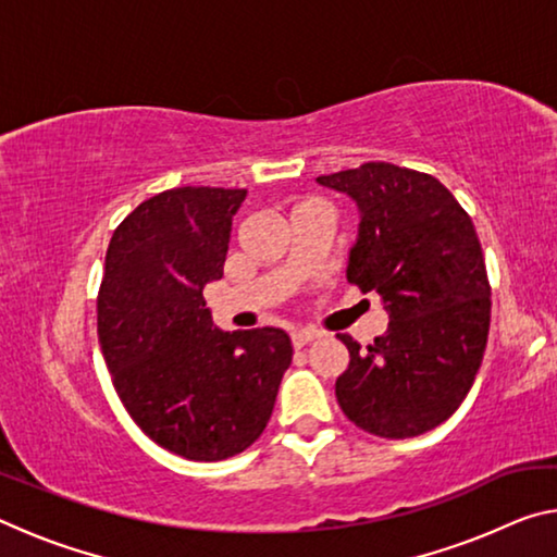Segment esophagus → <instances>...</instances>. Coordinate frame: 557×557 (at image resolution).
<instances>
[{"label":"esophagus","mask_w":557,"mask_h":557,"mask_svg":"<svg viewBox=\"0 0 557 557\" xmlns=\"http://www.w3.org/2000/svg\"><path fill=\"white\" fill-rule=\"evenodd\" d=\"M317 336H319L317 332H307V329H301V332H292V334H289V338H292V346H295V348L307 346L309 342H314Z\"/></svg>","instance_id":"esophagus-1"}]
</instances>
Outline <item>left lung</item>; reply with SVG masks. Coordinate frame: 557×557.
Returning a JSON list of instances; mask_svg holds the SVG:
<instances>
[{"instance_id":"obj_1","label":"left lung","mask_w":557,"mask_h":557,"mask_svg":"<svg viewBox=\"0 0 557 557\" xmlns=\"http://www.w3.org/2000/svg\"><path fill=\"white\" fill-rule=\"evenodd\" d=\"M361 213L346 280L379 292L388 329L361 351L348 334L336 400L356 428L405 440L455 412L482 366L492 287L474 223L435 176L369 162L329 176Z\"/></svg>"}]
</instances>
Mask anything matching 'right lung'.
<instances>
[{
    "label": "right lung",
    "instance_id": "right-lung-1",
    "mask_svg": "<svg viewBox=\"0 0 557 557\" xmlns=\"http://www.w3.org/2000/svg\"><path fill=\"white\" fill-rule=\"evenodd\" d=\"M245 194L182 186L143 201L112 233L98 292V338L122 405L149 440L194 461L248 449L292 363L282 329L221 332L206 309Z\"/></svg>",
    "mask_w": 557,
    "mask_h": 557
}]
</instances>
